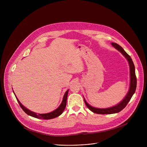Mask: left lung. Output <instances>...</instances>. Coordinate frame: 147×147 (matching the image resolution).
Here are the masks:
<instances>
[{"label": "left lung", "instance_id": "obj_1", "mask_svg": "<svg viewBox=\"0 0 147 147\" xmlns=\"http://www.w3.org/2000/svg\"><path fill=\"white\" fill-rule=\"evenodd\" d=\"M111 45L114 46V47L117 49L118 51H119L125 57V58L127 59L129 66H130V88H129V90L128 92V93L126 97L124 98V99L123 101L120 102L119 104L117 105L110 107V108H108V109H96V108L93 107L89 105L87 102L85 101V99H84V103H85L88 109L92 111V112H94L95 113L97 114H114V113H119L120 111H121L123 109H125V107L127 105L128 102L130 100L131 98L133 96L136 90V77L135 74V65L134 64L132 61V58H130V57L128 55V54L125 51V50L123 49L120 45L118 44L115 43H111Z\"/></svg>", "mask_w": 147, "mask_h": 147}]
</instances>
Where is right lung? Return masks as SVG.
<instances>
[{"label":"right lung","instance_id":"right-lung-1","mask_svg":"<svg viewBox=\"0 0 147 147\" xmlns=\"http://www.w3.org/2000/svg\"><path fill=\"white\" fill-rule=\"evenodd\" d=\"M68 93V90H67L66 91V92H65L64 95L63 101H62L61 105H59V107L57 109H56L55 110H54L53 111H52L51 113H46V114H37V113H36L34 112L31 111L30 110H29L27 109H26L25 107L23 106L20 103V101L18 99V98H17L16 96H15V97H16L17 101L18 102L21 108L22 109V110L24 111L26 114H27L28 115H30V116L35 117V118H38V119H44V120H49V119H53V118H55L57 117H58L59 115H60L62 113H63V111L65 110V107H66L67 98Z\"/></svg>","mask_w":147,"mask_h":147}]
</instances>
